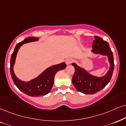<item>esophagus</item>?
I'll use <instances>...</instances> for the list:
<instances>
[{
    "label": "esophagus",
    "mask_w": 126,
    "mask_h": 126,
    "mask_svg": "<svg viewBox=\"0 0 126 126\" xmlns=\"http://www.w3.org/2000/svg\"><path fill=\"white\" fill-rule=\"evenodd\" d=\"M72 62H73V60L70 58H68L66 60V63L67 65H69L70 64H71V63H72Z\"/></svg>",
    "instance_id": "34e87169"
}]
</instances>
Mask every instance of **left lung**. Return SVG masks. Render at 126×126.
I'll return each instance as SVG.
<instances>
[{"label":"left lung","instance_id":"obj_1","mask_svg":"<svg viewBox=\"0 0 126 126\" xmlns=\"http://www.w3.org/2000/svg\"><path fill=\"white\" fill-rule=\"evenodd\" d=\"M92 44V52L108 56L110 63V68L107 73L101 77L92 76L83 68L72 63L75 68V72L72 79V82L78 91L85 94H94L105 87L112 78L114 70L113 55L108 42L99 36H95Z\"/></svg>","mask_w":126,"mask_h":126}]
</instances>
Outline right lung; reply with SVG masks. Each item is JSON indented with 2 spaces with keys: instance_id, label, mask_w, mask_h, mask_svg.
I'll return each mask as SVG.
<instances>
[{
  "instance_id": "obj_1",
  "label": "right lung",
  "mask_w": 126,
  "mask_h": 126,
  "mask_svg": "<svg viewBox=\"0 0 126 126\" xmlns=\"http://www.w3.org/2000/svg\"><path fill=\"white\" fill-rule=\"evenodd\" d=\"M39 38L28 37L16 46L10 59V74L14 84L21 91L30 96H44L50 91L54 84V78L58 71L64 69L66 67L65 63L53 65L49 67L41 73L37 77L30 81H23L16 77L14 72V65L16 58L20 47L23 44L28 42L37 41Z\"/></svg>"
}]
</instances>
